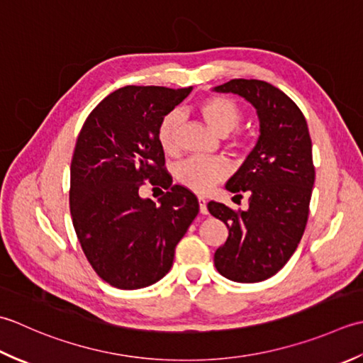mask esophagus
Segmentation results:
<instances>
[{"mask_svg":"<svg viewBox=\"0 0 363 363\" xmlns=\"http://www.w3.org/2000/svg\"><path fill=\"white\" fill-rule=\"evenodd\" d=\"M199 210L202 214H208V208H206V201L203 197H199Z\"/></svg>","mask_w":363,"mask_h":363,"instance_id":"obj_1","label":"esophagus"}]
</instances>
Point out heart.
Here are the masks:
<instances>
[{
	"label": "heart",
	"instance_id": "b5f03b06",
	"mask_svg": "<svg viewBox=\"0 0 363 363\" xmlns=\"http://www.w3.org/2000/svg\"><path fill=\"white\" fill-rule=\"evenodd\" d=\"M199 113L219 136L230 135L242 121V111L238 103L220 95L199 103ZM180 125L182 114L179 111L167 113L158 125V144L167 155H174L179 150ZM227 172V162L220 158H189L175 167V179L182 186L203 194L213 184L223 180Z\"/></svg>",
	"mask_w": 363,
	"mask_h": 363
}]
</instances>
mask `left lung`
I'll use <instances>...</instances> for the list:
<instances>
[{
    "instance_id": "obj_1",
    "label": "left lung",
    "mask_w": 363,
    "mask_h": 363,
    "mask_svg": "<svg viewBox=\"0 0 363 363\" xmlns=\"http://www.w3.org/2000/svg\"><path fill=\"white\" fill-rule=\"evenodd\" d=\"M213 91L240 95L260 122L255 147L225 184L240 197L246 192L249 208L206 205L228 228L214 266L233 282H262L284 268L304 235L315 183L312 139L296 103L266 81L230 79Z\"/></svg>"
}]
</instances>
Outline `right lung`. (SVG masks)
Instances as JSON below:
<instances>
[{"label": "right lung", "mask_w": 363, "mask_h": 363, "mask_svg": "<svg viewBox=\"0 0 363 363\" xmlns=\"http://www.w3.org/2000/svg\"><path fill=\"white\" fill-rule=\"evenodd\" d=\"M192 87L125 86L86 119L70 166V213L95 272L121 290L164 277L175 247L199 213L197 197L164 171L158 144L162 117ZM145 179L168 191L159 203L138 196Z\"/></svg>", "instance_id": "1"}]
</instances>
